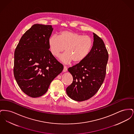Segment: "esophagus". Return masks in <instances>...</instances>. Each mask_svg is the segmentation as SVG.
Here are the masks:
<instances>
[{"mask_svg": "<svg viewBox=\"0 0 134 134\" xmlns=\"http://www.w3.org/2000/svg\"><path fill=\"white\" fill-rule=\"evenodd\" d=\"M67 71V67L66 66H64V69H63V71L64 72H66Z\"/></svg>", "mask_w": 134, "mask_h": 134, "instance_id": "esophagus-1", "label": "esophagus"}]
</instances>
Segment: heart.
<instances>
[{"label": "heart", "instance_id": "obj_1", "mask_svg": "<svg viewBox=\"0 0 134 134\" xmlns=\"http://www.w3.org/2000/svg\"><path fill=\"white\" fill-rule=\"evenodd\" d=\"M48 43L54 56H59L65 49L66 53L60 57V60L65 63L72 61L74 63H78L88 55L93 46V40L89 36L76 32L63 31L59 33L58 37L51 36Z\"/></svg>", "mask_w": 134, "mask_h": 134}]
</instances>
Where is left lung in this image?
I'll return each instance as SVG.
<instances>
[{"label": "left lung", "mask_w": 134, "mask_h": 134, "mask_svg": "<svg viewBox=\"0 0 134 134\" xmlns=\"http://www.w3.org/2000/svg\"><path fill=\"white\" fill-rule=\"evenodd\" d=\"M93 34V44L88 55L68 68L73 82L66 88L68 96L77 102L87 100L100 88L106 74L108 54L102 38Z\"/></svg>", "instance_id": "obj_1"}]
</instances>
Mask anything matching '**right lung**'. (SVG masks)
<instances>
[{
  "mask_svg": "<svg viewBox=\"0 0 134 134\" xmlns=\"http://www.w3.org/2000/svg\"><path fill=\"white\" fill-rule=\"evenodd\" d=\"M51 25L35 24L23 35L14 51V76L20 88L32 97L47 91L63 66L49 50Z\"/></svg>",
  "mask_w": 134,
  "mask_h": 134,
  "instance_id": "add662e5",
  "label": "right lung"
}]
</instances>
